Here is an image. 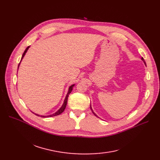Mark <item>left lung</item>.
<instances>
[{
  "instance_id": "left-lung-1",
  "label": "left lung",
  "mask_w": 160,
  "mask_h": 160,
  "mask_svg": "<svg viewBox=\"0 0 160 160\" xmlns=\"http://www.w3.org/2000/svg\"><path fill=\"white\" fill-rule=\"evenodd\" d=\"M141 60H142V61H143V62H144V64H145V65H146V62H145V61H144V58H142H142H141ZM90 109H91V111H92V112H93V114H94V115H95V116H96V117H98V116H97V115H96V113H95V112H94V111H93V110H92V107H91V105H90ZM98 118H99V117H98Z\"/></svg>"
}]
</instances>
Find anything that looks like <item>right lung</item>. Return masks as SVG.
I'll use <instances>...</instances> for the list:
<instances>
[{
  "instance_id": "right-lung-1",
  "label": "right lung",
  "mask_w": 160,
  "mask_h": 160,
  "mask_svg": "<svg viewBox=\"0 0 160 160\" xmlns=\"http://www.w3.org/2000/svg\"><path fill=\"white\" fill-rule=\"evenodd\" d=\"M30 48V46H28V47H27V48H26V49H25V51H24V52H23V54H22V57H21V61H20V62H19V66H18V68H19V64H20V63H21V60H22V59L23 58V57H24V56L25 55V54H26V52H27V51H28V48ZM74 85H71L70 87H69V89H68V93H67V94H66V98H65V99H64V103H63V104H62V107L60 108L56 112H55V113H53V114H52V115H48V116H43V115H38V114H36V113H34V112H33L34 114H35L36 115H37V116H38V117H43V118H45V117H55V116H57V115H60V114H61L64 111V109H65V108H66V105H67V102H68V96H69V94L71 93V92L72 91V90H73V87H74Z\"/></svg>"
}]
</instances>
